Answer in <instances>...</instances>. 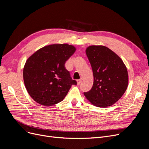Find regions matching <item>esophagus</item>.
Segmentation results:
<instances>
[{
  "mask_svg": "<svg viewBox=\"0 0 149 149\" xmlns=\"http://www.w3.org/2000/svg\"><path fill=\"white\" fill-rule=\"evenodd\" d=\"M81 81H82V79H80L78 80H77V84H78V85H79L81 83Z\"/></svg>",
  "mask_w": 149,
  "mask_h": 149,
  "instance_id": "34e87169",
  "label": "esophagus"
}]
</instances>
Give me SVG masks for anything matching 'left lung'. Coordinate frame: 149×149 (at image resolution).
I'll list each match as a JSON object with an SVG mask.
<instances>
[{
	"mask_svg": "<svg viewBox=\"0 0 149 149\" xmlns=\"http://www.w3.org/2000/svg\"><path fill=\"white\" fill-rule=\"evenodd\" d=\"M86 54L94 76L93 87L84 93L94 106L106 108L118 101L128 84L127 68L120 58L103 46H90Z\"/></svg>",
	"mask_w": 149,
	"mask_h": 149,
	"instance_id": "left-lung-1",
	"label": "left lung"
}]
</instances>
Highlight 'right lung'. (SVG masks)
<instances>
[{
  "label": "right lung",
  "mask_w": 149,
  "mask_h": 149,
  "mask_svg": "<svg viewBox=\"0 0 149 149\" xmlns=\"http://www.w3.org/2000/svg\"><path fill=\"white\" fill-rule=\"evenodd\" d=\"M75 50L74 46L68 44L48 45L37 50L25 62V86L39 104L48 107L56 104L65 97L71 86L77 85L64 66Z\"/></svg>",
  "instance_id": "right-lung-1"
}]
</instances>
